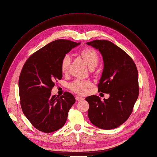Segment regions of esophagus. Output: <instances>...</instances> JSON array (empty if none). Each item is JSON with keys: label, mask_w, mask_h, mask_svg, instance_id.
I'll list each match as a JSON object with an SVG mask.
<instances>
[{"label": "esophagus", "mask_w": 157, "mask_h": 157, "mask_svg": "<svg viewBox=\"0 0 157 157\" xmlns=\"http://www.w3.org/2000/svg\"><path fill=\"white\" fill-rule=\"evenodd\" d=\"M75 99H76V100L78 101H83V100H84V98H82V97H76Z\"/></svg>", "instance_id": "34e87169"}]
</instances>
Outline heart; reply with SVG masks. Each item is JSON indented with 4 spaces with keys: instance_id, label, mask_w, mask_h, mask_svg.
<instances>
[{
    "instance_id": "heart-1",
    "label": "heart",
    "mask_w": 157,
    "mask_h": 157,
    "mask_svg": "<svg viewBox=\"0 0 157 157\" xmlns=\"http://www.w3.org/2000/svg\"><path fill=\"white\" fill-rule=\"evenodd\" d=\"M79 56L83 59L89 68L93 69L95 67L99 61L98 54L97 51L91 48H87L79 51ZM71 63V57L69 54H66L62 59L60 64L61 71L63 74L68 72L70 65ZM91 83L88 81L75 80L69 85V88L74 92L83 95L87 90L91 87Z\"/></svg>"
}]
</instances>
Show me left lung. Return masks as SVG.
<instances>
[{
  "instance_id": "1",
  "label": "left lung",
  "mask_w": 157,
  "mask_h": 157,
  "mask_svg": "<svg viewBox=\"0 0 157 157\" xmlns=\"http://www.w3.org/2000/svg\"><path fill=\"white\" fill-rule=\"evenodd\" d=\"M86 44L98 49L103 60L98 91L109 93L108 99L91 95L88 118L100 129L109 130L121 126L130 116L139 96L138 71L131 57L119 47L106 40H95Z\"/></svg>"
}]
</instances>
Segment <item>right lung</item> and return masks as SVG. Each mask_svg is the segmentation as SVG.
Segmentation results:
<instances>
[{"mask_svg":"<svg viewBox=\"0 0 157 157\" xmlns=\"http://www.w3.org/2000/svg\"><path fill=\"white\" fill-rule=\"evenodd\" d=\"M80 44L70 40L54 41L31 55L23 67L18 81L21 109L31 124L41 132H52L63 127L75 102L71 93L51 95V90L62 77V58Z\"/></svg>","mask_w":157,"mask_h":157,"instance_id":"add662e5","label":"right lung"}]
</instances>
